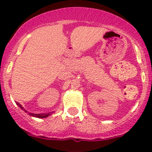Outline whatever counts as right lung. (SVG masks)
Returning a JSON list of instances; mask_svg holds the SVG:
<instances>
[{
	"label": "right lung",
	"instance_id": "obj_1",
	"mask_svg": "<svg viewBox=\"0 0 152 152\" xmlns=\"http://www.w3.org/2000/svg\"><path fill=\"white\" fill-rule=\"evenodd\" d=\"M17 104L19 106V107H20V109H22L23 110H24L26 113L27 112V111H26V110H25V109H24L23 107H22V105H21V104H20V103H17ZM29 116H35V117L45 118V117H48V116H49V115H50V114H51V113H47V114H34V113H29Z\"/></svg>",
	"mask_w": 152,
	"mask_h": 152
}]
</instances>
